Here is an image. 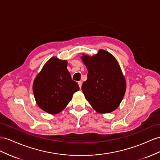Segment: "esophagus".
<instances>
[{
    "label": "esophagus",
    "mask_w": 160,
    "mask_h": 160,
    "mask_svg": "<svg viewBox=\"0 0 160 160\" xmlns=\"http://www.w3.org/2000/svg\"><path fill=\"white\" fill-rule=\"evenodd\" d=\"M78 86H79L80 88H81L82 84V81H78Z\"/></svg>",
    "instance_id": "34e87169"
}]
</instances>
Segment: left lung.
Here are the masks:
<instances>
[{
	"mask_svg": "<svg viewBox=\"0 0 160 160\" xmlns=\"http://www.w3.org/2000/svg\"><path fill=\"white\" fill-rule=\"evenodd\" d=\"M81 58L88 70V78L82 86L86 100L98 112L116 110L124 97L126 81L115 57L100 49L92 57L83 54Z\"/></svg>",
	"mask_w": 160,
	"mask_h": 160,
	"instance_id": "1",
	"label": "left lung"
}]
</instances>
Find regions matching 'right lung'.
Returning <instances> with one entry per match:
<instances>
[{
    "instance_id": "right-lung-1",
    "label": "right lung",
    "mask_w": 160,
    "mask_h": 160,
    "mask_svg": "<svg viewBox=\"0 0 160 160\" xmlns=\"http://www.w3.org/2000/svg\"><path fill=\"white\" fill-rule=\"evenodd\" d=\"M67 61L53 57L47 62L33 82V92L38 105L49 114H57L66 108L80 88L72 80Z\"/></svg>"
}]
</instances>
